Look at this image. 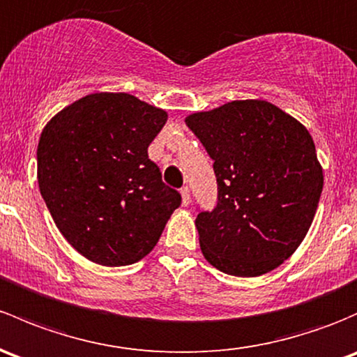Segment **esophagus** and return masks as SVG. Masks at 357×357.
Wrapping results in <instances>:
<instances>
[{"instance_id": "34e87169", "label": "esophagus", "mask_w": 357, "mask_h": 357, "mask_svg": "<svg viewBox=\"0 0 357 357\" xmlns=\"http://www.w3.org/2000/svg\"><path fill=\"white\" fill-rule=\"evenodd\" d=\"M179 193H181L183 205H185V207H188L190 202H191V195H190V188H188V186H183V188L179 190Z\"/></svg>"}]
</instances>
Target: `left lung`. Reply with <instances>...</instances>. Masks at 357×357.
Returning <instances> with one entry per match:
<instances>
[{
  "mask_svg": "<svg viewBox=\"0 0 357 357\" xmlns=\"http://www.w3.org/2000/svg\"><path fill=\"white\" fill-rule=\"evenodd\" d=\"M186 125L217 179V205L195 220L204 257L236 277L277 268L305 239L324 190L311 135L267 100L195 112Z\"/></svg>",
  "mask_w": 357,
  "mask_h": 357,
  "instance_id": "obj_1",
  "label": "left lung"
}]
</instances>
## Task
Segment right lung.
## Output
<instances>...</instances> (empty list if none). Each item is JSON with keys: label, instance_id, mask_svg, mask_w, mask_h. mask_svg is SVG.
<instances>
[{"label": "right lung", "instance_id": "obj_1", "mask_svg": "<svg viewBox=\"0 0 357 357\" xmlns=\"http://www.w3.org/2000/svg\"><path fill=\"white\" fill-rule=\"evenodd\" d=\"M166 111L130 93H92L40 135V195L66 241L89 260L121 267L157 245L181 195L162 183L149 145Z\"/></svg>", "mask_w": 357, "mask_h": 357}]
</instances>
